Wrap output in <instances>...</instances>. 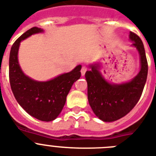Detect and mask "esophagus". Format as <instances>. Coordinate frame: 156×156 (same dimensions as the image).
<instances>
[{
	"mask_svg": "<svg viewBox=\"0 0 156 156\" xmlns=\"http://www.w3.org/2000/svg\"><path fill=\"white\" fill-rule=\"evenodd\" d=\"M86 70H87V68H86V66H82V70H81V74H82V76H84L85 75Z\"/></svg>",
	"mask_w": 156,
	"mask_h": 156,
	"instance_id": "34e87169",
	"label": "esophagus"
}]
</instances>
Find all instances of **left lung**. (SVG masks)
Wrapping results in <instances>:
<instances>
[{"instance_id": "1", "label": "left lung", "mask_w": 156, "mask_h": 156, "mask_svg": "<svg viewBox=\"0 0 156 156\" xmlns=\"http://www.w3.org/2000/svg\"><path fill=\"white\" fill-rule=\"evenodd\" d=\"M129 40L140 55V70L133 79L121 83L108 82L101 72L100 62L90 64L85 74L89 104L94 114L105 122H112L128 114L140 100L147 81L148 67L142 40L132 31Z\"/></svg>"}]
</instances>
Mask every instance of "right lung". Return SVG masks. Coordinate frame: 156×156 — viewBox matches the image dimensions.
Here are the masks:
<instances>
[{
    "instance_id": "add662e5",
    "label": "right lung",
    "mask_w": 156,
    "mask_h": 156,
    "mask_svg": "<svg viewBox=\"0 0 156 156\" xmlns=\"http://www.w3.org/2000/svg\"><path fill=\"white\" fill-rule=\"evenodd\" d=\"M44 31L40 27H32L12 46L9 55V81L16 100L28 114L42 121H51L60 114L74 82L80 78L82 66L78 65L71 71L48 81H36L26 75L18 60L20 43L32 35Z\"/></svg>"
}]
</instances>
